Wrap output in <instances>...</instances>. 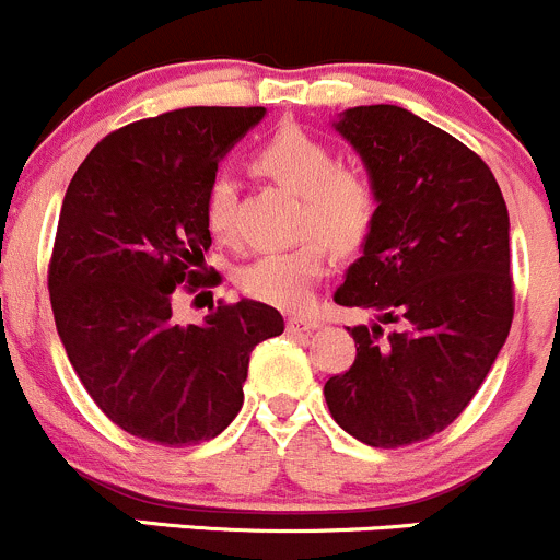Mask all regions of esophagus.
I'll return each instance as SVG.
<instances>
[{"instance_id": "esophagus-1", "label": "esophagus", "mask_w": 560, "mask_h": 560, "mask_svg": "<svg viewBox=\"0 0 560 560\" xmlns=\"http://www.w3.org/2000/svg\"><path fill=\"white\" fill-rule=\"evenodd\" d=\"M288 331H293V335H299V331H310L318 326V318H313V315H288Z\"/></svg>"}]
</instances>
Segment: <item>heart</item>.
<instances>
[{
  "instance_id": "heart-1",
  "label": "heart",
  "mask_w": 560,
  "mask_h": 560,
  "mask_svg": "<svg viewBox=\"0 0 560 560\" xmlns=\"http://www.w3.org/2000/svg\"><path fill=\"white\" fill-rule=\"evenodd\" d=\"M256 165L302 196V229L320 231L285 250H269L240 269V288L258 302L302 307L326 267V242L348 253L364 245L381 209L378 185L359 165L337 163L335 149L302 127H282L256 154ZM236 185L220 174L203 198L207 225L218 240L234 236Z\"/></svg>"
}]
</instances>
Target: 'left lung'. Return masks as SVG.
Masks as SVG:
<instances>
[{"label": "left lung", "instance_id": "left-lung-1", "mask_svg": "<svg viewBox=\"0 0 560 560\" xmlns=\"http://www.w3.org/2000/svg\"><path fill=\"white\" fill-rule=\"evenodd\" d=\"M335 127L381 196L335 302L373 310L397 329H348L357 359L326 381L324 397L346 433L397 450L450 428L506 342L509 212L474 149L400 105H357Z\"/></svg>", "mask_w": 560, "mask_h": 560}]
</instances>
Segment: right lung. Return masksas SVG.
Wrapping results in <instances>:
<instances>
[{"mask_svg":"<svg viewBox=\"0 0 560 560\" xmlns=\"http://www.w3.org/2000/svg\"><path fill=\"white\" fill-rule=\"evenodd\" d=\"M253 108L165 110L108 132L75 171L48 264L54 320L100 411L136 439L190 446L223 433L245 400L250 351L285 329L253 299L174 318L176 288L218 285L203 198Z\"/></svg>","mask_w":560,"mask_h":560,"instance_id":"right-lung-1","label":"right lung"}]
</instances>
